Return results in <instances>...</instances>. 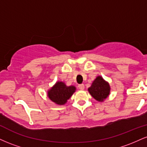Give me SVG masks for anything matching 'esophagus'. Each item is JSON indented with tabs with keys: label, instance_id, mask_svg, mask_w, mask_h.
<instances>
[{
	"label": "esophagus",
	"instance_id": "1",
	"mask_svg": "<svg viewBox=\"0 0 147 147\" xmlns=\"http://www.w3.org/2000/svg\"><path fill=\"white\" fill-rule=\"evenodd\" d=\"M78 87H79V88L80 89V90H84V85L83 84H79V85L78 86Z\"/></svg>",
	"mask_w": 147,
	"mask_h": 147
}]
</instances>
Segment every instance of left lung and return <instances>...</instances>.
Segmentation results:
<instances>
[{
    "label": "left lung",
    "mask_w": 147,
    "mask_h": 147,
    "mask_svg": "<svg viewBox=\"0 0 147 147\" xmlns=\"http://www.w3.org/2000/svg\"><path fill=\"white\" fill-rule=\"evenodd\" d=\"M88 90L95 100L103 102L110 95L111 86L109 82L104 80L102 76H97Z\"/></svg>",
    "instance_id": "obj_1"
}]
</instances>
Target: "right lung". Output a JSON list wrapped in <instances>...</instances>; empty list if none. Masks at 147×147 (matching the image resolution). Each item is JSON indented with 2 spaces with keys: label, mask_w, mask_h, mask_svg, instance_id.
I'll return each instance as SVG.
<instances>
[{
  "label": "right lung",
  "mask_w": 147,
  "mask_h": 147,
  "mask_svg": "<svg viewBox=\"0 0 147 147\" xmlns=\"http://www.w3.org/2000/svg\"><path fill=\"white\" fill-rule=\"evenodd\" d=\"M76 91L75 86H66L64 82L58 81L48 90V98L59 106L64 105Z\"/></svg>",
  "instance_id": "add662e5"
}]
</instances>
